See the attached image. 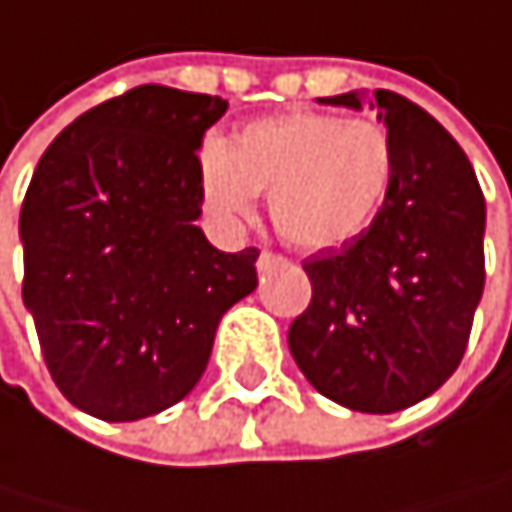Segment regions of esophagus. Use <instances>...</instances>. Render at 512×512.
Instances as JSON below:
<instances>
[{"label": "esophagus", "instance_id": "1", "mask_svg": "<svg viewBox=\"0 0 512 512\" xmlns=\"http://www.w3.org/2000/svg\"><path fill=\"white\" fill-rule=\"evenodd\" d=\"M276 264H282V258H279V254H273V251H261V258H258V270H261V273L273 270Z\"/></svg>", "mask_w": 512, "mask_h": 512}]
</instances>
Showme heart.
<instances>
[{
    "label": "heart",
    "instance_id": "obj_1",
    "mask_svg": "<svg viewBox=\"0 0 512 512\" xmlns=\"http://www.w3.org/2000/svg\"><path fill=\"white\" fill-rule=\"evenodd\" d=\"M394 142L373 118L291 112L242 127L200 157L206 206L224 221L254 212L267 194L276 233L303 251L334 248L364 233L394 181Z\"/></svg>",
    "mask_w": 512,
    "mask_h": 512
}]
</instances>
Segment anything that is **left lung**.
Returning a JSON list of instances; mask_svg holds the SVG:
<instances>
[{
	"instance_id": "8db88e82",
	"label": "left lung",
	"mask_w": 512,
	"mask_h": 512,
	"mask_svg": "<svg viewBox=\"0 0 512 512\" xmlns=\"http://www.w3.org/2000/svg\"><path fill=\"white\" fill-rule=\"evenodd\" d=\"M361 108V93L318 99ZM394 142L391 194L373 224L303 261L312 300L291 321L303 376L358 413H397L461 364L486 285V200L458 142L407 96L376 90Z\"/></svg>"
}]
</instances>
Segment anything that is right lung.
Listing matches in <instances>:
<instances>
[{
  "instance_id": "add662e5",
  "label": "right lung",
  "mask_w": 512,
  "mask_h": 512,
  "mask_svg": "<svg viewBox=\"0 0 512 512\" xmlns=\"http://www.w3.org/2000/svg\"><path fill=\"white\" fill-rule=\"evenodd\" d=\"M221 96L142 84L75 118L20 209L23 303L51 379L102 422L154 416L200 382L221 315L258 288V248L218 251L203 215Z\"/></svg>"
}]
</instances>
